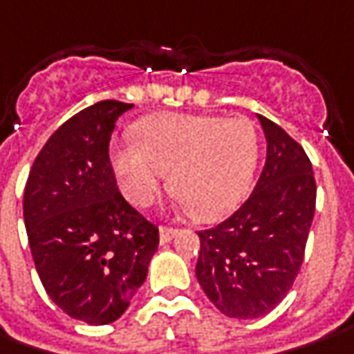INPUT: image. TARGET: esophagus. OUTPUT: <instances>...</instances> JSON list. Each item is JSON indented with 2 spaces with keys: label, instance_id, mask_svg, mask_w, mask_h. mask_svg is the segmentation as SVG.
<instances>
[{
  "label": "esophagus",
  "instance_id": "obj_1",
  "mask_svg": "<svg viewBox=\"0 0 354 354\" xmlns=\"http://www.w3.org/2000/svg\"><path fill=\"white\" fill-rule=\"evenodd\" d=\"M158 234H160V242H162V244H167V242H170L172 238L176 236V234H178V228L160 227V230H158Z\"/></svg>",
  "mask_w": 354,
  "mask_h": 354
}]
</instances>
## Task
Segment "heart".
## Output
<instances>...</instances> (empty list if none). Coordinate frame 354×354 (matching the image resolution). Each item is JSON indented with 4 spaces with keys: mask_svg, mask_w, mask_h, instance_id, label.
Wrapping results in <instances>:
<instances>
[{
    "mask_svg": "<svg viewBox=\"0 0 354 354\" xmlns=\"http://www.w3.org/2000/svg\"><path fill=\"white\" fill-rule=\"evenodd\" d=\"M136 145L116 147L112 153L127 199L137 207L149 205L170 169V192L201 221L236 207L258 160V133L246 118H151L136 127Z\"/></svg>",
    "mask_w": 354,
    "mask_h": 354,
    "instance_id": "b5f03b06",
    "label": "heart"
}]
</instances>
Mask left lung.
<instances>
[{
    "label": "left lung",
    "mask_w": 354,
    "mask_h": 354,
    "mask_svg": "<svg viewBox=\"0 0 354 354\" xmlns=\"http://www.w3.org/2000/svg\"><path fill=\"white\" fill-rule=\"evenodd\" d=\"M268 157L254 192L217 227L199 230L196 277L225 316L259 318L292 287L316 211V180L304 149L258 116Z\"/></svg>",
    "instance_id": "8db88e82"
}]
</instances>
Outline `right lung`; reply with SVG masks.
<instances>
[{"label":"right lung","instance_id":"add662e5","mask_svg":"<svg viewBox=\"0 0 354 354\" xmlns=\"http://www.w3.org/2000/svg\"><path fill=\"white\" fill-rule=\"evenodd\" d=\"M133 104L100 100L57 127L35 158L23 215L38 277L69 318L118 319L143 285L158 227L116 186L108 147Z\"/></svg>","mask_w":354,"mask_h":354}]
</instances>
